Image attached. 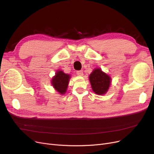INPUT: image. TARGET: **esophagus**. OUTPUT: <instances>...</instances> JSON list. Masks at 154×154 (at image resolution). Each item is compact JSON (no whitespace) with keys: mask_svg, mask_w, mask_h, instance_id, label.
<instances>
[{"mask_svg":"<svg viewBox=\"0 0 154 154\" xmlns=\"http://www.w3.org/2000/svg\"><path fill=\"white\" fill-rule=\"evenodd\" d=\"M77 74L79 76H83L84 75V73H83V71L82 70H78L77 71Z\"/></svg>","mask_w":154,"mask_h":154,"instance_id":"esophagus-1","label":"esophagus"}]
</instances>
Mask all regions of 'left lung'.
<instances>
[{
  "label": "left lung",
  "mask_w": 154,
  "mask_h": 154,
  "mask_svg": "<svg viewBox=\"0 0 154 154\" xmlns=\"http://www.w3.org/2000/svg\"><path fill=\"white\" fill-rule=\"evenodd\" d=\"M93 92L97 95L106 94L110 87L112 79L110 75L102 70L100 68H95L93 70L89 77Z\"/></svg>",
  "instance_id": "8db88e82"
}]
</instances>
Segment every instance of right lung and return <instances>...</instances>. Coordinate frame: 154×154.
<instances>
[{"instance_id": "obj_1", "label": "right lung", "mask_w": 154, "mask_h": 154, "mask_svg": "<svg viewBox=\"0 0 154 154\" xmlns=\"http://www.w3.org/2000/svg\"><path fill=\"white\" fill-rule=\"evenodd\" d=\"M70 78V75L59 70L55 72V75L52 78L51 84L57 92L63 95L67 92Z\"/></svg>"}]
</instances>
